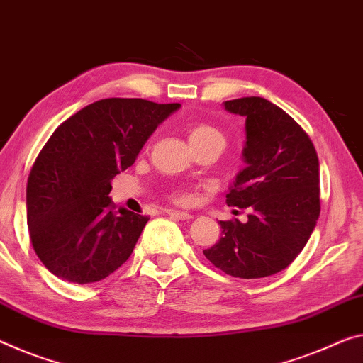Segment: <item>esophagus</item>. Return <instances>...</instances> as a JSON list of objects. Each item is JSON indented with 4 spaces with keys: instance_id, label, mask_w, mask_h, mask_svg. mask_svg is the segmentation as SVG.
Instances as JSON below:
<instances>
[{
    "instance_id": "obj_1",
    "label": "esophagus",
    "mask_w": 363,
    "mask_h": 363,
    "mask_svg": "<svg viewBox=\"0 0 363 363\" xmlns=\"http://www.w3.org/2000/svg\"><path fill=\"white\" fill-rule=\"evenodd\" d=\"M167 214L180 220H189L193 217L189 213H185V211H174V209H167Z\"/></svg>"
}]
</instances>
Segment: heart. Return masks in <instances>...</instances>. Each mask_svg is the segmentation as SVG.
<instances>
[{
  "label": "heart",
  "instance_id": "b5f03b06",
  "mask_svg": "<svg viewBox=\"0 0 363 363\" xmlns=\"http://www.w3.org/2000/svg\"><path fill=\"white\" fill-rule=\"evenodd\" d=\"M188 136H189V143H191V146L194 149L199 146H206V144H211V143L225 144V138L222 135V131L217 130V128L213 125L206 123V121H198V123H194L191 128H189ZM169 196L172 201H175V203H180V204H186L193 199L191 191L186 188H175Z\"/></svg>",
  "mask_w": 363,
  "mask_h": 363
}]
</instances>
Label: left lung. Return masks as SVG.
Here are the masks:
<instances>
[{
    "mask_svg": "<svg viewBox=\"0 0 363 363\" xmlns=\"http://www.w3.org/2000/svg\"><path fill=\"white\" fill-rule=\"evenodd\" d=\"M245 116L247 169L225 203L247 211L248 220H220L222 237L204 256L240 279L272 276L297 258L320 217V162L303 128L263 97L224 102Z\"/></svg>",
    "mask_w": 363,
    "mask_h": 363,
    "instance_id": "obj_1",
    "label": "left lung"
}]
</instances>
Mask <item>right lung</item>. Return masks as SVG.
<instances>
[{
    "mask_svg": "<svg viewBox=\"0 0 363 363\" xmlns=\"http://www.w3.org/2000/svg\"><path fill=\"white\" fill-rule=\"evenodd\" d=\"M180 104L102 99L63 121L27 178V225L43 266L74 284L102 281L130 258L149 217L115 211L111 178L135 164Z\"/></svg>",
    "mask_w": 363,
    "mask_h": 363,
    "instance_id": "add662e5",
    "label": "right lung"
}]
</instances>
